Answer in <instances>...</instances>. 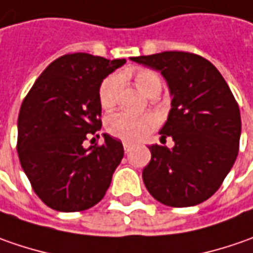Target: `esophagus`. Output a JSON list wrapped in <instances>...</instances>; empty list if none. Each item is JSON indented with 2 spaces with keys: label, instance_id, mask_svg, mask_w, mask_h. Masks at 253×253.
<instances>
[{
  "label": "esophagus",
  "instance_id": "obj_1",
  "mask_svg": "<svg viewBox=\"0 0 253 253\" xmlns=\"http://www.w3.org/2000/svg\"><path fill=\"white\" fill-rule=\"evenodd\" d=\"M131 149H132L131 143H129V142H124V151H125V153H128Z\"/></svg>",
  "mask_w": 253,
  "mask_h": 253
}]
</instances>
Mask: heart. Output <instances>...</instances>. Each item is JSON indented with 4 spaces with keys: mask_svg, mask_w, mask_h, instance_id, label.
<instances>
[{
    "mask_svg": "<svg viewBox=\"0 0 253 253\" xmlns=\"http://www.w3.org/2000/svg\"><path fill=\"white\" fill-rule=\"evenodd\" d=\"M135 84L142 91L151 95L155 91H161V77L152 70H139L135 73ZM121 85V76L118 73L108 74L98 87V101L104 110H111L118 101ZM158 126V118L153 114H129V112H114L105 120L107 132L122 141L135 142L151 133Z\"/></svg>",
    "mask_w": 253,
    "mask_h": 253,
    "instance_id": "b5f03b06",
    "label": "heart"
}]
</instances>
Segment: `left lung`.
Wrapping results in <instances>:
<instances>
[{
	"label": "left lung",
	"mask_w": 253,
	"mask_h": 253,
	"mask_svg": "<svg viewBox=\"0 0 253 253\" xmlns=\"http://www.w3.org/2000/svg\"><path fill=\"white\" fill-rule=\"evenodd\" d=\"M165 77L171 108L161 141L152 145V159L142 171L148 191L170 207H190L210 199L238 156L241 114L228 84L215 66L199 54L162 52L131 57Z\"/></svg>",
	"instance_id": "8db88e82"
}]
</instances>
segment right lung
<instances>
[{"mask_svg":"<svg viewBox=\"0 0 253 253\" xmlns=\"http://www.w3.org/2000/svg\"><path fill=\"white\" fill-rule=\"evenodd\" d=\"M125 62L64 54L26 94L18 115L16 149L32 189L47 207L84 211L105 196L124 146L108 133L102 135V145L84 148L83 142L101 128L100 84Z\"/></svg>","mask_w":253,"mask_h":253,"instance_id":"obj_1","label":"right lung"}]
</instances>
